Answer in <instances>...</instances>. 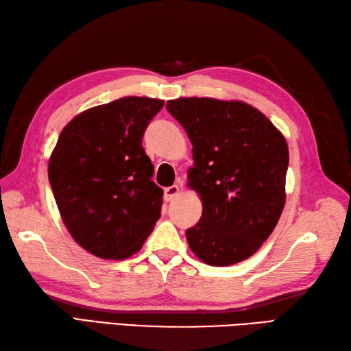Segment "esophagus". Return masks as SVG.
Returning a JSON list of instances; mask_svg holds the SVG:
<instances>
[{
	"instance_id": "34e87169",
	"label": "esophagus",
	"mask_w": 351,
	"mask_h": 351,
	"mask_svg": "<svg viewBox=\"0 0 351 351\" xmlns=\"http://www.w3.org/2000/svg\"><path fill=\"white\" fill-rule=\"evenodd\" d=\"M178 195H180V187H178V185H171V187L164 189V200H166V202L173 200Z\"/></svg>"
}]
</instances>
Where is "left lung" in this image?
<instances>
[{"label": "left lung", "instance_id": "left-lung-1", "mask_svg": "<svg viewBox=\"0 0 351 351\" xmlns=\"http://www.w3.org/2000/svg\"><path fill=\"white\" fill-rule=\"evenodd\" d=\"M166 108L191 141L189 185L202 199V217L185 230L190 249L214 267L241 263L270 237L285 205L287 140L241 101L180 98Z\"/></svg>", "mask_w": 351, "mask_h": 351}]
</instances>
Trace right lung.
Listing matches in <instances>:
<instances>
[{
	"mask_svg": "<svg viewBox=\"0 0 351 351\" xmlns=\"http://www.w3.org/2000/svg\"><path fill=\"white\" fill-rule=\"evenodd\" d=\"M162 99L128 96L86 110L64 126L48 164L63 223L102 259L141 249L161 215L162 190L141 138Z\"/></svg>",
	"mask_w": 351,
	"mask_h": 351,
	"instance_id": "right-lung-1",
	"label": "right lung"
}]
</instances>
